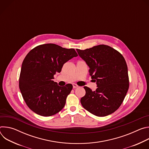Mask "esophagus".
Returning a JSON list of instances; mask_svg holds the SVG:
<instances>
[{
  "label": "esophagus",
  "instance_id": "obj_1",
  "mask_svg": "<svg viewBox=\"0 0 149 149\" xmlns=\"http://www.w3.org/2000/svg\"><path fill=\"white\" fill-rule=\"evenodd\" d=\"M72 86H73V88H76L78 87V86L76 84H72Z\"/></svg>",
  "mask_w": 149,
  "mask_h": 149
}]
</instances>
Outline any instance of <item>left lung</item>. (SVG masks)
Masks as SVG:
<instances>
[{
	"mask_svg": "<svg viewBox=\"0 0 149 149\" xmlns=\"http://www.w3.org/2000/svg\"><path fill=\"white\" fill-rule=\"evenodd\" d=\"M77 51L90 67V75L98 87L94 91L84 87L86 95L81 98L82 105L98 117L112 114L120 107L129 88L124 58L118 51L105 45Z\"/></svg>",
	"mask_w": 149,
	"mask_h": 149,
	"instance_id": "1",
	"label": "left lung"
}]
</instances>
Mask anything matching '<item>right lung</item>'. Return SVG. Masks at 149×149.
Wrapping results in <instances>:
<instances>
[{
	"label": "right lung",
	"mask_w": 149,
	"mask_h": 149,
	"mask_svg": "<svg viewBox=\"0 0 149 149\" xmlns=\"http://www.w3.org/2000/svg\"><path fill=\"white\" fill-rule=\"evenodd\" d=\"M77 56L74 49L54 44L40 45L29 52L22 62L19 85L23 98L32 111L48 117L63 108L72 86L68 84L60 87L52 79L66 62Z\"/></svg>",
	"instance_id": "1"
}]
</instances>
